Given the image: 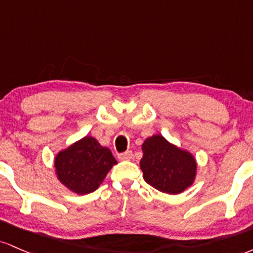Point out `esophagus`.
<instances>
[{
    "label": "esophagus",
    "mask_w": 253,
    "mask_h": 253,
    "mask_svg": "<svg viewBox=\"0 0 253 253\" xmlns=\"http://www.w3.org/2000/svg\"><path fill=\"white\" fill-rule=\"evenodd\" d=\"M118 158H119V160H122V161L131 160V159H132V152H131V150H127V152H126V153H122V154H119Z\"/></svg>",
    "instance_id": "1"
}]
</instances>
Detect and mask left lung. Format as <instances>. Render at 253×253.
<instances>
[{
    "mask_svg": "<svg viewBox=\"0 0 253 253\" xmlns=\"http://www.w3.org/2000/svg\"><path fill=\"white\" fill-rule=\"evenodd\" d=\"M140 167L149 185L169 195H178L194 184L197 163L189 150L171 143L163 135H153L142 144Z\"/></svg>",
    "mask_w": 253,
    "mask_h": 253,
    "instance_id": "obj_1",
    "label": "left lung"
}]
</instances>
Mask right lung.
Wrapping results in <instances>:
<instances>
[{
  "instance_id": "obj_1",
  "label": "right lung",
  "mask_w": 253,
  "mask_h": 253,
  "mask_svg": "<svg viewBox=\"0 0 253 253\" xmlns=\"http://www.w3.org/2000/svg\"><path fill=\"white\" fill-rule=\"evenodd\" d=\"M116 164L111 150L92 136H84L59 150L53 161L57 179L78 195L95 191Z\"/></svg>"
}]
</instances>
